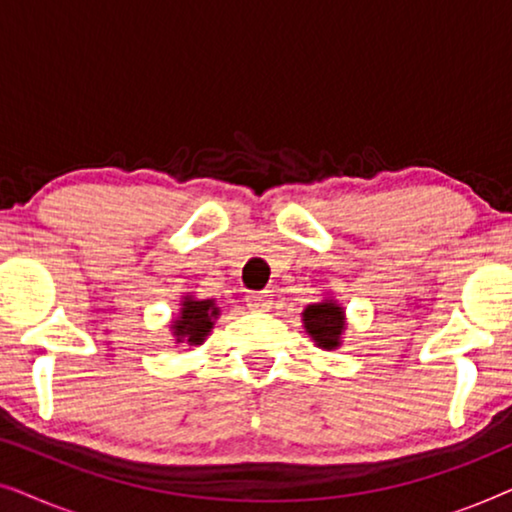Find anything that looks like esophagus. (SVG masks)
<instances>
[{
	"label": "esophagus",
	"instance_id": "esophagus-1",
	"mask_svg": "<svg viewBox=\"0 0 512 512\" xmlns=\"http://www.w3.org/2000/svg\"><path fill=\"white\" fill-rule=\"evenodd\" d=\"M247 305L256 312H265L272 305V296L268 291H251L247 293Z\"/></svg>",
	"mask_w": 512,
	"mask_h": 512
}]
</instances>
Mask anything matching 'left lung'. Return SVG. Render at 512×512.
<instances>
[{
  "label": "left lung",
  "instance_id": "obj_1",
  "mask_svg": "<svg viewBox=\"0 0 512 512\" xmlns=\"http://www.w3.org/2000/svg\"><path fill=\"white\" fill-rule=\"evenodd\" d=\"M300 317H303V328L312 338L314 347L324 349V352L340 349L342 335H345L347 328V314L338 300L328 296L319 303L307 305Z\"/></svg>",
  "mask_w": 512,
  "mask_h": 512
}]
</instances>
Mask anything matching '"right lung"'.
Returning a JSON list of instances; mask_svg holds the SVG:
<instances>
[{"instance_id": "1", "label": "right lung", "mask_w": 512, "mask_h": 512, "mask_svg": "<svg viewBox=\"0 0 512 512\" xmlns=\"http://www.w3.org/2000/svg\"><path fill=\"white\" fill-rule=\"evenodd\" d=\"M221 317L219 305L214 298H195L193 293L181 296L179 312L174 314L170 321V333L174 338V345H188L198 347L207 340L212 333L216 319Z\"/></svg>"}]
</instances>
